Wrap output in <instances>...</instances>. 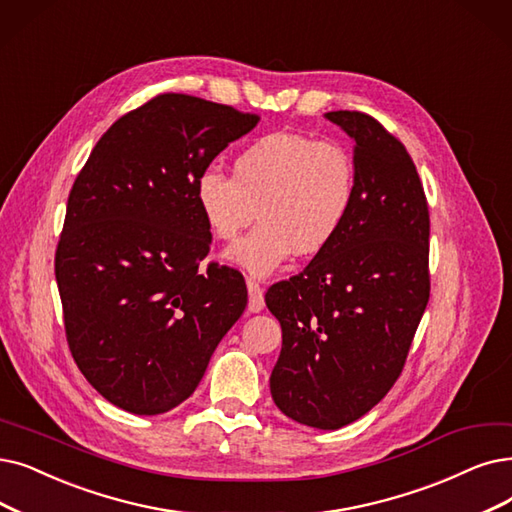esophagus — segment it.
Instances as JSON below:
<instances>
[{
    "label": "esophagus",
    "mask_w": 512,
    "mask_h": 512,
    "mask_svg": "<svg viewBox=\"0 0 512 512\" xmlns=\"http://www.w3.org/2000/svg\"><path fill=\"white\" fill-rule=\"evenodd\" d=\"M248 294H250L248 309L252 313H260L264 309V292L260 288V283H256L254 279H248Z\"/></svg>",
    "instance_id": "34e87169"
}]
</instances>
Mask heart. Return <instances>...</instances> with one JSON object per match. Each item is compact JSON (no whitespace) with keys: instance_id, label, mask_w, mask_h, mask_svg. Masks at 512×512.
I'll list each match as a JSON object with an SVG mask.
<instances>
[{"instance_id":"obj_1","label":"heart","mask_w":512,"mask_h":512,"mask_svg":"<svg viewBox=\"0 0 512 512\" xmlns=\"http://www.w3.org/2000/svg\"><path fill=\"white\" fill-rule=\"evenodd\" d=\"M359 176L353 153L336 140L271 132L233 159V176L210 166L195 178L193 199L218 241L262 222L224 258L256 277L279 271L296 252L317 256L353 218Z\"/></svg>"}]
</instances>
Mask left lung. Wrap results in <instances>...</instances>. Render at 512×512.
<instances>
[{"mask_svg":"<svg viewBox=\"0 0 512 512\" xmlns=\"http://www.w3.org/2000/svg\"><path fill=\"white\" fill-rule=\"evenodd\" d=\"M325 117L355 140L359 195L344 233L288 281L273 283L281 323L271 374L279 410L336 431L384 399L403 372L431 296V218L403 142L361 111Z\"/></svg>","mask_w":512,"mask_h":512,"instance_id":"8db88e82","label":"left lung"}]
</instances>
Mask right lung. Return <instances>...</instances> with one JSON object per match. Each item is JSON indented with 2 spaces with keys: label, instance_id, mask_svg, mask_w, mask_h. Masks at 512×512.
<instances>
[{
  "label": "right lung",
  "instance_id": "obj_1",
  "mask_svg": "<svg viewBox=\"0 0 512 512\" xmlns=\"http://www.w3.org/2000/svg\"><path fill=\"white\" fill-rule=\"evenodd\" d=\"M260 117L159 94L119 117L77 174L54 273L79 372L130 414L193 395L248 304L243 275L210 252L193 185Z\"/></svg>",
  "mask_w": 512,
  "mask_h": 512
}]
</instances>
